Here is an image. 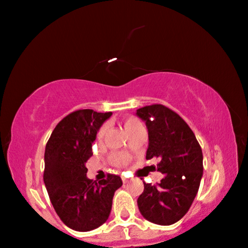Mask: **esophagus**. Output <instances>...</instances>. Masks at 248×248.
Listing matches in <instances>:
<instances>
[{"mask_svg":"<svg viewBox=\"0 0 248 248\" xmlns=\"http://www.w3.org/2000/svg\"><path fill=\"white\" fill-rule=\"evenodd\" d=\"M122 180H123V182H124V184H127V182H130V180H128V179L127 178H122Z\"/></svg>","mask_w":248,"mask_h":248,"instance_id":"34e87169","label":"esophagus"}]
</instances>
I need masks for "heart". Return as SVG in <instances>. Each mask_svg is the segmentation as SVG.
I'll return each instance as SVG.
<instances>
[{
	"label": "heart",
	"instance_id": "b5f03b06",
	"mask_svg": "<svg viewBox=\"0 0 248 248\" xmlns=\"http://www.w3.org/2000/svg\"><path fill=\"white\" fill-rule=\"evenodd\" d=\"M140 124V122L136 120L134 117H128L126 120H124L123 122V125H124V128L125 131H130L132 127H134L135 125ZM104 133H105V127H102L97 133V140L98 141H102L103 138H104ZM112 160L113 162L116 164L118 167H122V166H125V164L127 163L128 161V156L126 154H123V153H117V154H114L112 156Z\"/></svg>",
	"mask_w": 248,
	"mask_h": 248
}]
</instances>
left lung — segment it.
<instances>
[{
	"mask_svg": "<svg viewBox=\"0 0 248 248\" xmlns=\"http://www.w3.org/2000/svg\"><path fill=\"white\" fill-rule=\"evenodd\" d=\"M149 134L146 159L159 157L157 171L164 174L157 185L145 184L138 199L142 216L153 224L172 225L188 213L202 178V151L182 118L161 104L136 110Z\"/></svg>",
	"mask_w": 248,
	"mask_h": 248,
	"instance_id": "obj_1",
	"label": "left lung"
}]
</instances>
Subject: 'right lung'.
<instances>
[{"label": "right lung", "instance_id": "1", "mask_svg": "<svg viewBox=\"0 0 248 248\" xmlns=\"http://www.w3.org/2000/svg\"><path fill=\"white\" fill-rule=\"evenodd\" d=\"M110 116L112 112L76 110L59 122L46 145L45 186L57 215L74 231H93L108 219L114 193L123 185L115 174L98 182L86 175L93 142Z\"/></svg>", "mask_w": 248, "mask_h": 248}]
</instances>
